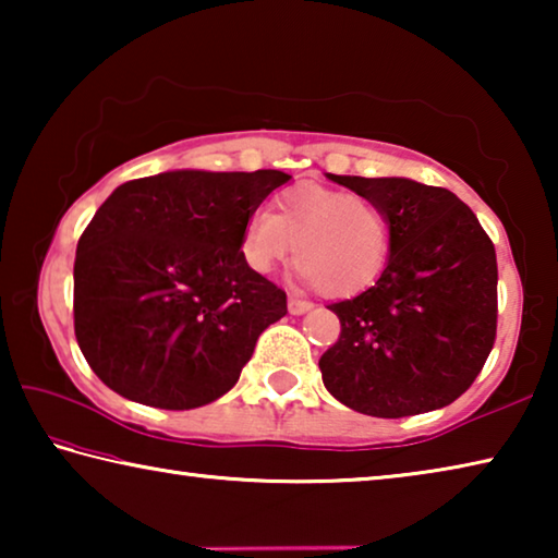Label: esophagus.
<instances>
[{
	"label": "esophagus",
	"instance_id": "esophagus-1",
	"mask_svg": "<svg viewBox=\"0 0 558 558\" xmlns=\"http://www.w3.org/2000/svg\"><path fill=\"white\" fill-rule=\"evenodd\" d=\"M288 310H290L292 315H302V313H307V310H313V302L302 300V298H290L288 300Z\"/></svg>",
	"mask_w": 558,
	"mask_h": 558
}]
</instances>
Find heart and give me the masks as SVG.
Masks as SVG:
<instances>
[{
    "instance_id": "obj_1",
    "label": "heart",
    "mask_w": 558,
    "mask_h": 558,
    "mask_svg": "<svg viewBox=\"0 0 558 558\" xmlns=\"http://www.w3.org/2000/svg\"><path fill=\"white\" fill-rule=\"evenodd\" d=\"M295 243L302 278L332 298L362 292L381 276L391 253V219L379 202L359 192L298 184L278 194L272 214L243 221L239 253L245 268L270 276Z\"/></svg>"
}]
</instances>
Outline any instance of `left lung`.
<instances>
[{
  "instance_id": "8db88e82",
  "label": "left lung",
  "mask_w": 558,
  "mask_h": 558,
  "mask_svg": "<svg viewBox=\"0 0 558 558\" xmlns=\"http://www.w3.org/2000/svg\"><path fill=\"white\" fill-rule=\"evenodd\" d=\"M391 219L381 278L329 310L342 332L319 356L327 391L359 413L442 409L483 372L497 335L495 243L468 204L411 179L337 177Z\"/></svg>"
}]
</instances>
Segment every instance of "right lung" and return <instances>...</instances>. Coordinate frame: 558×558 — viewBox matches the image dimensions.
<instances>
[{"label": "right lung", "instance_id": "add662e5", "mask_svg": "<svg viewBox=\"0 0 558 558\" xmlns=\"http://www.w3.org/2000/svg\"><path fill=\"white\" fill-rule=\"evenodd\" d=\"M278 169L165 172L120 184L78 239L73 329L98 379L186 411L239 381L286 290L245 268L243 221L286 184Z\"/></svg>", "mask_w": 558, "mask_h": 558}]
</instances>
